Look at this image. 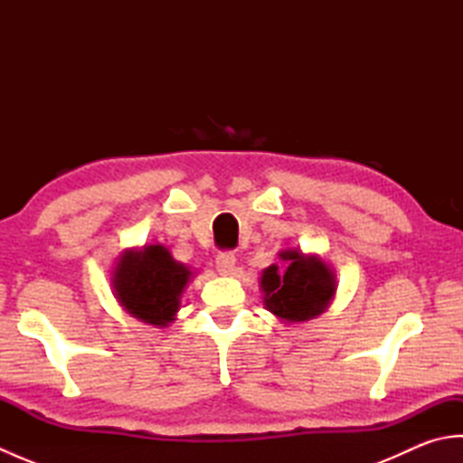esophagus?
Here are the masks:
<instances>
[{
  "mask_svg": "<svg viewBox=\"0 0 463 463\" xmlns=\"http://www.w3.org/2000/svg\"><path fill=\"white\" fill-rule=\"evenodd\" d=\"M216 270H219L222 277H229L234 270V264H237V257L232 252H219L216 254Z\"/></svg>",
  "mask_w": 463,
  "mask_h": 463,
  "instance_id": "1",
  "label": "esophagus"
}]
</instances>
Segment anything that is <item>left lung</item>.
Segmentation results:
<instances>
[{
    "instance_id": "8db88e82",
    "label": "left lung",
    "mask_w": 463,
    "mask_h": 463,
    "mask_svg": "<svg viewBox=\"0 0 463 463\" xmlns=\"http://www.w3.org/2000/svg\"><path fill=\"white\" fill-rule=\"evenodd\" d=\"M279 257L288 264L280 272L277 264L264 269L260 288L264 307L284 322H307L328 308L336 292V279L317 254L300 249H287Z\"/></svg>"
}]
</instances>
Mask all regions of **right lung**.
<instances>
[{"label":"right lung","mask_w":463,"mask_h":463,"mask_svg":"<svg viewBox=\"0 0 463 463\" xmlns=\"http://www.w3.org/2000/svg\"><path fill=\"white\" fill-rule=\"evenodd\" d=\"M193 272L163 244L129 249L113 270L115 298L133 318L165 328L175 320L181 294Z\"/></svg>","instance_id":"1"}]
</instances>
